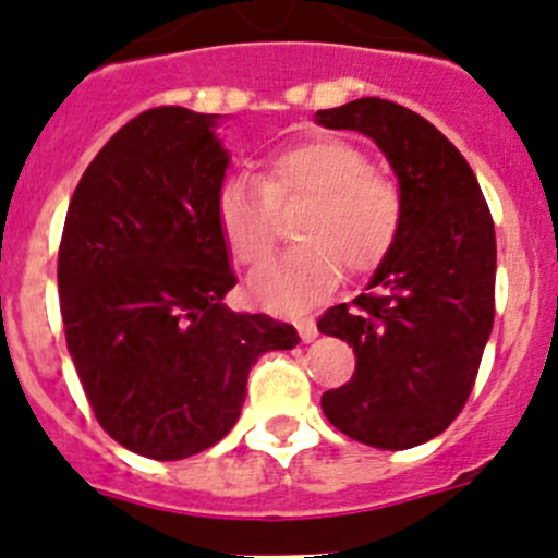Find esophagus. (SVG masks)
<instances>
[{
	"mask_svg": "<svg viewBox=\"0 0 558 558\" xmlns=\"http://www.w3.org/2000/svg\"><path fill=\"white\" fill-rule=\"evenodd\" d=\"M296 331H300L302 342H311V340H315V337H318V326H315L313 318L296 320Z\"/></svg>",
	"mask_w": 558,
	"mask_h": 558,
	"instance_id": "34e87169",
	"label": "esophagus"
}]
</instances>
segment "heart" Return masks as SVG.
Segmentation results:
<instances>
[{
    "mask_svg": "<svg viewBox=\"0 0 558 558\" xmlns=\"http://www.w3.org/2000/svg\"><path fill=\"white\" fill-rule=\"evenodd\" d=\"M307 205L296 218V240L247 283L253 300L272 313H296L329 294L340 267L369 275L397 245L404 199L391 178L353 143L318 137L280 150L262 180L232 174L216 196V221L238 264L256 267L278 243V213Z\"/></svg>",
    "mask_w": 558,
    "mask_h": 558,
    "instance_id": "1",
    "label": "heart"
}]
</instances>
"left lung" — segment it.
Listing matches in <instances>:
<instances>
[{"instance_id":"obj_1","label":"left lung","mask_w":558,"mask_h":558,"mask_svg":"<svg viewBox=\"0 0 558 558\" xmlns=\"http://www.w3.org/2000/svg\"><path fill=\"white\" fill-rule=\"evenodd\" d=\"M315 121L373 137L404 199L402 232L367 294L318 318L356 353L353 378L320 408L351 440L404 451L446 432L475 386L494 326L492 213L464 156L418 112L364 97Z\"/></svg>"}]
</instances>
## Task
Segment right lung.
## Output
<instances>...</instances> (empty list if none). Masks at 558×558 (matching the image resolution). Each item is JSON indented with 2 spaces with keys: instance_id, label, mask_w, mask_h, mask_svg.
I'll list each match as a JSON object with an SVG mask.
<instances>
[{
  "instance_id": "right-lung-1",
  "label": "right lung",
  "mask_w": 558,
  "mask_h": 558,
  "mask_svg": "<svg viewBox=\"0 0 558 558\" xmlns=\"http://www.w3.org/2000/svg\"><path fill=\"white\" fill-rule=\"evenodd\" d=\"M218 116L150 107L83 172L59 245V305L99 426L129 451L172 461L238 421L247 373L300 342L291 324L234 313L216 196L229 156Z\"/></svg>"
}]
</instances>
